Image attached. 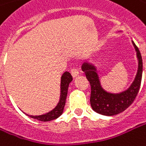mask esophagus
Wrapping results in <instances>:
<instances>
[{
    "instance_id": "1",
    "label": "esophagus",
    "mask_w": 146,
    "mask_h": 146,
    "mask_svg": "<svg viewBox=\"0 0 146 146\" xmlns=\"http://www.w3.org/2000/svg\"><path fill=\"white\" fill-rule=\"evenodd\" d=\"M70 73H71V74L73 75V78H75V77H77V76L78 75L79 72H78V70L76 68H71V70H70Z\"/></svg>"
}]
</instances>
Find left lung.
Returning a JSON list of instances; mask_svg holds the SVG:
<instances>
[{"instance_id": "8db88e82", "label": "left lung", "mask_w": 146, "mask_h": 146, "mask_svg": "<svg viewBox=\"0 0 146 146\" xmlns=\"http://www.w3.org/2000/svg\"><path fill=\"white\" fill-rule=\"evenodd\" d=\"M136 50L139 61L138 71L131 86L125 92L118 94H112L104 91L99 82L98 76L96 68L92 64L84 63L82 65V70L85 73L87 79L91 85L90 103L92 108L99 114L105 116H114L124 111L130 107L136 98L141 83L142 78V58L141 52L135 44L132 42Z\"/></svg>"}]
</instances>
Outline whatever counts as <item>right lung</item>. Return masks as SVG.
I'll list each match as a JSON object with an SVG mask.
<instances>
[{
    "label": "right lung",
    "mask_w": 146,
    "mask_h": 146,
    "mask_svg": "<svg viewBox=\"0 0 146 146\" xmlns=\"http://www.w3.org/2000/svg\"><path fill=\"white\" fill-rule=\"evenodd\" d=\"M73 80V77L71 75V73L68 72H65L62 78H61V97H60V101L58 104V106L51 111L48 112L44 115H41V116H28L39 120L41 121H49L52 120H54L56 118H58V116H60L63 113L64 108L65 106V102H66V98H67V95H68V85Z\"/></svg>",
    "instance_id": "add662e5"
}]
</instances>
